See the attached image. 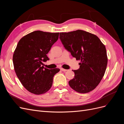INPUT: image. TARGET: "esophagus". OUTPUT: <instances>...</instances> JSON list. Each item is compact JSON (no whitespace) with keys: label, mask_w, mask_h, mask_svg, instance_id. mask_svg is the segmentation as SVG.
I'll return each mask as SVG.
<instances>
[{"label":"esophagus","mask_w":124,"mask_h":124,"mask_svg":"<svg viewBox=\"0 0 124 124\" xmlns=\"http://www.w3.org/2000/svg\"><path fill=\"white\" fill-rule=\"evenodd\" d=\"M61 70L62 71H63V72H66V71H68V70H67V69H63V68H61Z\"/></svg>","instance_id":"esophagus-1"}]
</instances>
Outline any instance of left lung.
I'll list each match as a JSON object with an SVG mask.
<instances>
[{
    "label": "left lung",
    "instance_id": "obj_1",
    "mask_svg": "<svg viewBox=\"0 0 124 124\" xmlns=\"http://www.w3.org/2000/svg\"><path fill=\"white\" fill-rule=\"evenodd\" d=\"M63 46L77 60L80 68L72 70L74 77L69 81L70 87L85 93L94 89L106 71L108 57L106 48L97 36L82 30L60 32Z\"/></svg>",
    "mask_w": 124,
    "mask_h": 124
}]
</instances>
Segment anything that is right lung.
<instances>
[{
    "instance_id": "1",
    "label": "right lung",
    "mask_w": 124,
    "mask_h": 124,
    "mask_svg": "<svg viewBox=\"0 0 124 124\" xmlns=\"http://www.w3.org/2000/svg\"><path fill=\"white\" fill-rule=\"evenodd\" d=\"M59 32L37 31L18 41L13 56L15 72L28 91L36 95L46 93L52 86L53 77L59 69H48L41 66L49 58L47 54L57 41Z\"/></svg>"
}]
</instances>
